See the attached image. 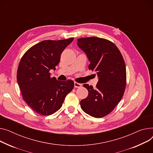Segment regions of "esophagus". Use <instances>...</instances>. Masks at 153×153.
I'll list each match as a JSON object with an SVG mask.
<instances>
[{
  "instance_id": "34e87169",
  "label": "esophagus",
  "mask_w": 153,
  "mask_h": 153,
  "mask_svg": "<svg viewBox=\"0 0 153 153\" xmlns=\"http://www.w3.org/2000/svg\"><path fill=\"white\" fill-rule=\"evenodd\" d=\"M74 86H75V88H80L81 86H82V84L75 82L74 83Z\"/></svg>"
}]
</instances>
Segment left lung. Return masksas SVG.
<instances>
[{
  "label": "left lung",
  "mask_w": 153,
  "mask_h": 153,
  "mask_svg": "<svg viewBox=\"0 0 153 153\" xmlns=\"http://www.w3.org/2000/svg\"><path fill=\"white\" fill-rule=\"evenodd\" d=\"M77 41L90 62L89 69L98 77L96 88L83 85L89 93L80 105L85 113L101 118L111 112L123 97L127 78L125 62L117 47L108 40L89 37Z\"/></svg>",
  "instance_id": "left-lung-1"
}]
</instances>
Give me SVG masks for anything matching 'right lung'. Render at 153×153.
<instances>
[{"label":"right lung","instance_id":"right-lung-1","mask_svg":"<svg viewBox=\"0 0 153 153\" xmlns=\"http://www.w3.org/2000/svg\"><path fill=\"white\" fill-rule=\"evenodd\" d=\"M73 40L42 41L27 51L20 62L16 78L23 98L41 115L57 112L74 87L72 80L58 81L49 73L56 70L62 52Z\"/></svg>","mask_w":153,"mask_h":153}]
</instances>
